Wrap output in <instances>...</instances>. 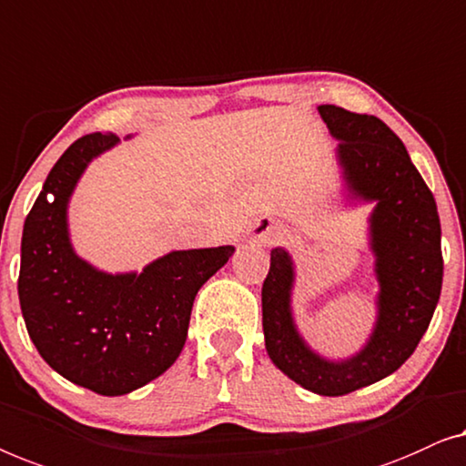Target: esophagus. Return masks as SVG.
I'll return each instance as SVG.
<instances>
[{"label": "esophagus", "instance_id": "obj_1", "mask_svg": "<svg viewBox=\"0 0 466 466\" xmlns=\"http://www.w3.org/2000/svg\"><path fill=\"white\" fill-rule=\"evenodd\" d=\"M287 236H289V228H287L283 221L272 219V218H261L258 224L253 226L251 240L258 242L261 247H272L277 242H283Z\"/></svg>", "mask_w": 466, "mask_h": 466}]
</instances>
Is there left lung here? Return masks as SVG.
Returning a JSON list of instances; mask_svg holds the SVG:
<instances>
[{
	"instance_id": "obj_1",
	"label": "left lung",
	"mask_w": 466,
	"mask_h": 466,
	"mask_svg": "<svg viewBox=\"0 0 466 466\" xmlns=\"http://www.w3.org/2000/svg\"><path fill=\"white\" fill-rule=\"evenodd\" d=\"M319 114L339 141L336 160L346 202H373L376 323L361 349L346 359H327L310 349L293 317L296 264L283 247L270 251L261 323L268 357L287 378L317 395L342 397L397 371L429 329L443 280L441 224L408 149L380 117L336 105H319Z\"/></svg>"
}]
</instances>
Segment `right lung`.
<instances>
[{
  "label": "right lung",
  "mask_w": 466,
  "mask_h": 466,
  "mask_svg": "<svg viewBox=\"0 0 466 466\" xmlns=\"http://www.w3.org/2000/svg\"><path fill=\"white\" fill-rule=\"evenodd\" d=\"M116 135L71 143L46 177L25 219L18 299L31 342L69 382L105 397L128 395L162 376L181 355L202 285L234 247L170 251L141 272H105L76 253L69 200L90 162Z\"/></svg>",
  "instance_id": "add662e5"
}]
</instances>
